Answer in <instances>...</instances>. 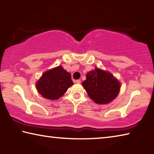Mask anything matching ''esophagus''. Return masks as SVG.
Masks as SVG:
<instances>
[{"label":"esophagus","mask_w":154,"mask_h":154,"mask_svg":"<svg viewBox=\"0 0 154 154\" xmlns=\"http://www.w3.org/2000/svg\"><path fill=\"white\" fill-rule=\"evenodd\" d=\"M75 83H78V84H79V83H81V80H79V79H77V80L75 81Z\"/></svg>","instance_id":"obj_1"}]
</instances>
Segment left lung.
<instances>
[{"label": "left lung", "instance_id": "left-lung-1", "mask_svg": "<svg viewBox=\"0 0 154 154\" xmlns=\"http://www.w3.org/2000/svg\"><path fill=\"white\" fill-rule=\"evenodd\" d=\"M89 97L97 104H108L114 100L120 90V83L111 72L98 68L88 72L82 82Z\"/></svg>", "mask_w": 154, "mask_h": 154}]
</instances>
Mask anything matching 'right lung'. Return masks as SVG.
<instances>
[{
	"mask_svg": "<svg viewBox=\"0 0 154 154\" xmlns=\"http://www.w3.org/2000/svg\"><path fill=\"white\" fill-rule=\"evenodd\" d=\"M73 85L69 72L61 66L44 72L36 83L38 93L49 100H57Z\"/></svg>",
	"mask_w": 154,
	"mask_h": 154,
	"instance_id": "1",
	"label": "right lung"
}]
</instances>
